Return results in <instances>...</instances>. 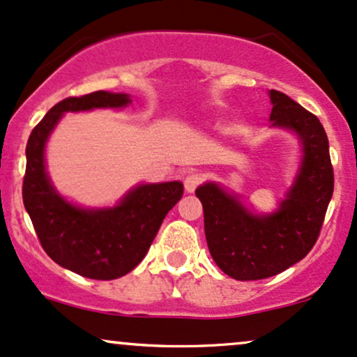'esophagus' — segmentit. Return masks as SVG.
Segmentation results:
<instances>
[{
    "label": "esophagus",
    "mask_w": 357,
    "mask_h": 357,
    "mask_svg": "<svg viewBox=\"0 0 357 357\" xmlns=\"http://www.w3.org/2000/svg\"><path fill=\"white\" fill-rule=\"evenodd\" d=\"M200 182H202V177L199 174H188L185 180H183V185H185V190L188 194H192Z\"/></svg>",
    "instance_id": "1"
}]
</instances>
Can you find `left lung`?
Masks as SVG:
<instances>
[{
    "label": "left lung",
    "mask_w": 357,
    "mask_h": 357,
    "mask_svg": "<svg viewBox=\"0 0 357 357\" xmlns=\"http://www.w3.org/2000/svg\"><path fill=\"white\" fill-rule=\"evenodd\" d=\"M269 96L271 127L291 130L303 146L299 170L278 211L255 213L215 182L195 190L212 259L237 280L272 278L303 261L319 237L334 190L329 140L319 119L282 91L271 90Z\"/></svg>",
    "instance_id": "left-lung-1"
}]
</instances>
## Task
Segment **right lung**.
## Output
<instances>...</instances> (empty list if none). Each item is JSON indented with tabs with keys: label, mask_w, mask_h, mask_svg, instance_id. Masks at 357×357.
I'll return each instance as SVG.
<instances>
[{
	"label": "right lung",
	"mask_w": 357,
	"mask_h": 357,
	"mask_svg": "<svg viewBox=\"0 0 357 357\" xmlns=\"http://www.w3.org/2000/svg\"><path fill=\"white\" fill-rule=\"evenodd\" d=\"M127 93L93 91L61 100L33 128L26 144L23 204L41 247L58 266L88 279L112 280L133 271L149 252L163 219L182 199V182L140 183L115 207L85 208L56 192L45 165V146L66 112L123 108Z\"/></svg>",
	"instance_id": "right-lung-1"
}]
</instances>
